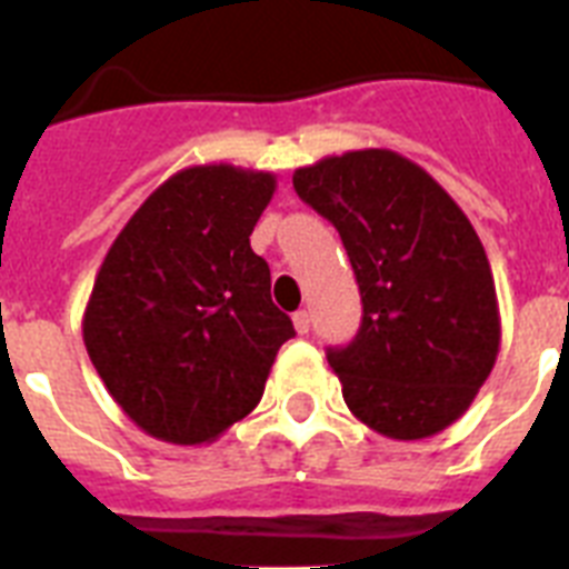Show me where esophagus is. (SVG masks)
I'll list each match as a JSON object with an SVG mask.
<instances>
[{"instance_id":"esophagus-1","label":"esophagus","mask_w":569,"mask_h":569,"mask_svg":"<svg viewBox=\"0 0 569 569\" xmlns=\"http://www.w3.org/2000/svg\"><path fill=\"white\" fill-rule=\"evenodd\" d=\"M292 325H295V330L300 332V336H303V332H309V325H312V318H309L307 309H298V312H295Z\"/></svg>"}]
</instances>
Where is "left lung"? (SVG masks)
Instances as JSON below:
<instances>
[{
  "label": "left lung",
  "mask_w": 569,
  "mask_h": 569,
  "mask_svg": "<svg viewBox=\"0 0 569 569\" xmlns=\"http://www.w3.org/2000/svg\"><path fill=\"white\" fill-rule=\"evenodd\" d=\"M298 196L336 224L362 292V327L327 362L365 427L420 441L468 412L500 353L491 262L461 207L391 149L295 169Z\"/></svg>",
  "instance_id": "8db88e82"
}]
</instances>
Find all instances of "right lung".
<instances>
[{
    "label": "right lung",
    "instance_id": "obj_1",
    "mask_svg": "<svg viewBox=\"0 0 569 569\" xmlns=\"http://www.w3.org/2000/svg\"><path fill=\"white\" fill-rule=\"evenodd\" d=\"M277 178L233 163L163 180L110 244L87 300L84 348L146 436L210 445L260 403L295 327L271 303L253 224Z\"/></svg>",
    "mask_w": 569,
    "mask_h": 569
}]
</instances>
